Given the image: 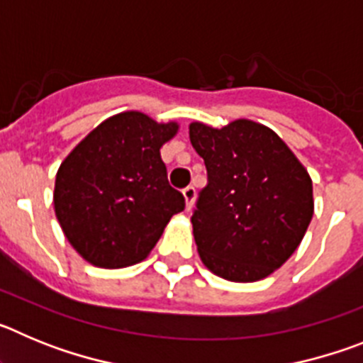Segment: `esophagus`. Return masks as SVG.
<instances>
[{"instance_id":"34e87169","label":"esophagus","mask_w":363,"mask_h":363,"mask_svg":"<svg viewBox=\"0 0 363 363\" xmlns=\"http://www.w3.org/2000/svg\"><path fill=\"white\" fill-rule=\"evenodd\" d=\"M194 200H196V191H194V187H187L184 189V201H185V209H191L192 203H194Z\"/></svg>"}]
</instances>
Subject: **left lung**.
<instances>
[{"label": "left lung", "instance_id": "1", "mask_svg": "<svg viewBox=\"0 0 363 363\" xmlns=\"http://www.w3.org/2000/svg\"><path fill=\"white\" fill-rule=\"evenodd\" d=\"M209 184L192 214L201 262L229 281H258L280 269L313 220V179L277 133L234 120L216 129L189 125Z\"/></svg>", "mask_w": 363, "mask_h": 363}]
</instances>
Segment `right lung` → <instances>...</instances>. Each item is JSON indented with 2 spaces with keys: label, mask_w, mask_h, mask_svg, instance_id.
Returning a JSON list of instances; mask_svg holds the SVG:
<instances>
[{
  "label": "right lung",
  "mask_w": 363,
  "mask_h": 363,
  "mask_svg": "<svg viewBox=\"0 0 363 363\" xmlns=\"http://www.w3.org/2000/svg\"><path fill=\"white\" fill-rule=\"evenodd\" d=\"M179 123L140 111L107 118L74 147L56 172L54 213L85 262L104 269L149 256L184 196L169 187L160 149Z\"/></svg>",
  "instance_id": "1"
}]
</instances>
